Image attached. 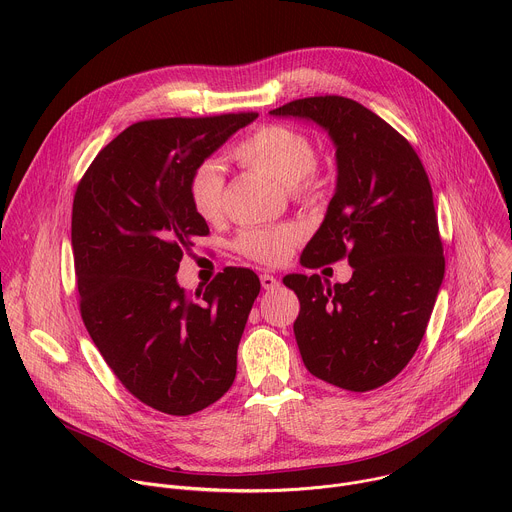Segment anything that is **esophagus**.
<instances>
[{
    "label": "esophagus",
    "instance_id": "obj_1",
    "mask_svg": "<svg viewBox=\"0 0 512 512\" xmlns=\"http://www.w3.org/2000/svg\"><path fill=\"white\" fill-rule=\"evenodd\" d=\"M261 285H263L265 289H277V287H279V281H277L273 275L263 273V275H261Z\"/></svg>",
    "mask_w": 512,
    "mask_h": 512
}]
</instances>
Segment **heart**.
I'll use <instances>...</instances> for the list:
<instances>
[{"label": "heart", "mask_w": 512, "mask_h": 512, "mask_svg": "<svg viewBox=\"0 0 512 512\" xmlns=\"http://www.w3.org/2000/svg\"><path fill=\"white\" fill-rule=\"evenodd\" d=\"M233 158L243 166L277 178L298 198H312L316 194L318 186L310 172L318 164V152L312 139L296 129L263 125L235 145ZM188 196L192 208L204 221H216L223 214L225 202V172L221 164L202 162L190 176ZM300 239L302 231L298 225H281L245 231L237 247L259 263L281 265L294 253Z\"/></svg>", "instance_id": "1"}]
</instances>
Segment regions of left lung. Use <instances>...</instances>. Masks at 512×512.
Returning a JSON list of instances; mask_svg holds the SVG:
<instances>
[{
	"instance_id": "left-lung-1",
	"label": "left lung",
	"mask_w": 512,
	"mask_h": 512,
	"mask_svg": "<svg viewBox=\"0 0 512 512\" xmlns=\"http://www.w3.org/2000/svg\"><path fill=\"white\" fill-rule=\"evenodd\" d=\"M269 113L320 125L336 148V190L302 265L346 257L354 269L334 285L318 273L283 277L300 300L302 360L340 389H377L413 358L444 281L429 178L411 143L352 99L308 97Z\"/></svg>"
}]
</instances>
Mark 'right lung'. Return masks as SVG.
Here are the masks:
<instances>
[{"instance_id":"obj_1","label":"right lung","mask_w":512,"mask_h":512,"mask_svg":"<svg viewBox=\"0 0 512 512\" xmlns=\"http://www.w3.org/2000/svg\"><path fill=\"white\" fill-rule=\"evenodd\" d=\"M257 113L170 117L129 125L97 154L72 202V255L83 322L121 385L168 415L221 399L259 277L227 267L196 298L176 273L208 235L188 182Z\"/></svg>"}]
</instances>
